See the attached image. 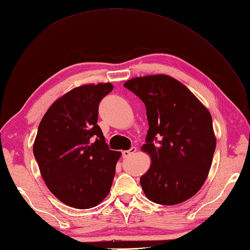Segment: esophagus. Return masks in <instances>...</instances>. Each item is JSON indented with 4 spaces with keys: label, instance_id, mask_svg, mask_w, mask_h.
<instances>
[{
    "label": "esophagus",
    "instance_id": "1",
    "mask_svg": "<svg viewBox=\"0 0 250 250\" xmlns=\"http://www.w3.org/2000/svg\"><path fill=\"white\" fill-rule=\"evenodd\" d=\"M137 150V148L135 146H132L129 150H124L122 151V157L126 158V157H130L131 155H133V153Z\"/></svg>",
    "mask_w": 250,
    "mask_h": 250
}]
</instances>
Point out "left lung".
I'll list each match as a JSON object with an SVG mask.
<instances>
[{
  "instance_id": "left-lung-1",
  "label": "left lung",
  "mask_w": 250,
  "mask_h": 250,
  "mask_svg": "<svg viewBox=\"0 0 250 250\" xmlns=\"http://www.w3.org/2000/svg\"><path fill=\"white\" fill-rule=\"evenodd\" d=\"M124 86L146 106L149 129L142 150L151 166L141 186L151 202L175 205L203 186L216 148L209 111L190 90L167 75L137 77Z\"/></svg>"
}]
</instances>
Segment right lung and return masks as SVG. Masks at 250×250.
I'll list each match as a JSON object with an SVG mask.
<instances>
[{
  "label": "right lung",
  "instance_id": "obj_1",
  "mask_svg": "<svg viewBox=\"0 0 250 250\" xmlns=\"http://www.w3.org/2000/svg\"><path fill=\"white\" fill-rule=\"evenodd\" d=\"M111 83L84 84L57 100L42 119L33 146L50 192L79 209L108 194L119 151L110 150L98 125L99 104Z\"/></svg>",
  "mask_w": 250,
  "mask_h": 250
}]
</instances>
